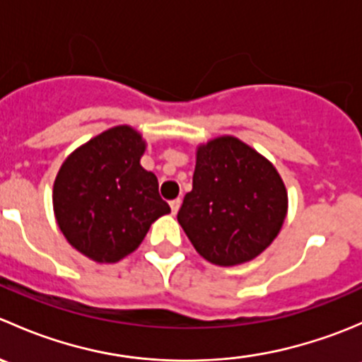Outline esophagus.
<instances>
[{"instance_id": "1", "label": "esophagus", "mask_w": 362, "mask_h": 362, "mask_svg": "<svg viewBox=\"0 0 362 362\" xmlns=\"http://www.w3.org/2000/svg\"><path fill=\"white\" fill-rule=\"evenodd\" d=\"M180 204H182V202H180V198H177V199H171L170 202V206H171V214H177L178 211V208H180Z\"/></svg>"}]
</instances>
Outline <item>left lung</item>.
<instances>
[{"label":"left lung","instance_id":"left-lung-1","mask_svg":"<svg viewBox=\"0 0 362 362\" xmlns=\"http://www.w3.org/2000/svg\"><path fill=\"white\" fill-rule=\"evenodd\" d=\"M287 215V191L268 159L235 136L199 145L192 191L178 222L206 261L235 266L272 245Z\"/></svg>","mask_w":362,"mask_h":362}]
</instances>
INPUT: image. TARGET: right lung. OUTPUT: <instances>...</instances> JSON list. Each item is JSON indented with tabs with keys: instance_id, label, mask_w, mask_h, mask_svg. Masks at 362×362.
<instances>
[{
	"instance_id": "1",
	"label": "right lung",
	"mask_w": 362,
	"mask_h": 362,
	"mask_svg": "<svg viewBox=\"0 0 362 362\" xmlns=\"http://www.w3.org/2000/svg\"><path fill=\"white\" fill-rule=\"evenodd\" d=\"M145 141L115 126L68 156L54 182V214L69 245L96 262H117L138 249L170 204L158 177L141 168Z\"/></svg>"
}]
</instances>
